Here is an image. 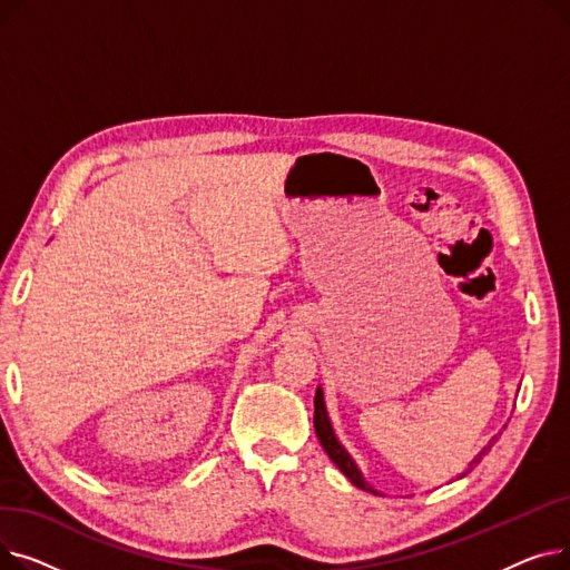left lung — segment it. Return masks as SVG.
I'll return each instance as SVG.
<instances>
[{"label":"left lung","mask_w":570,"mask_h":570,"mask_svg":"<svg viewBox=\"0 0 570 570\" xmlns=\"http://www.w3.org/2000/svg\"><path fill=\"white\" fill-rule=\"evenodd\" d=\"M314 430H316V436H318L321 445L325 448L327 458H331V460L340 466V471L348 478V481H351L355 488H361V490H365V492H374V490L367 485V481L363 478L361 469L355 466V462L351 460V455L344 451V445L337 441V436H335V432H333V425H331V417H327V411H325V402H323L321 387H316V397H314ZM494 439H497V436H494ZM494 439L483 448L481 453H478V458L469 464V469H466L462 475H466V473L473 469V464H478V462L483 460V455L492 448ZM374 494H376V492H374Z\"/></svg>","instance_id":"obj_1"}]
</instances>
